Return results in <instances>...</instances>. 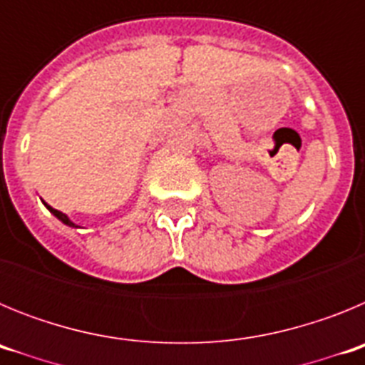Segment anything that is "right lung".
<instances>
[{"label": "right lung", "mask_w": 365, "mask_h": 365, "mask_svg": "<svg viewBox=\"0 0 365 365\" xmlns=\"http://www.w3.org/2000/svg\"><path fill=\"white\" fill-rule=\"evenodd\" d=\"M43 205L47 206V208H49V212H51V214H53L54 217H58V219H60V221H62L63 225H67V227H74V228H76V225H74V222L71 221V219L67 217L66 214H62V212H60V210H56V208H53V206H49V205H47V202H43Z\"/></svg>", "instance_id": "1"}]
</instances>
